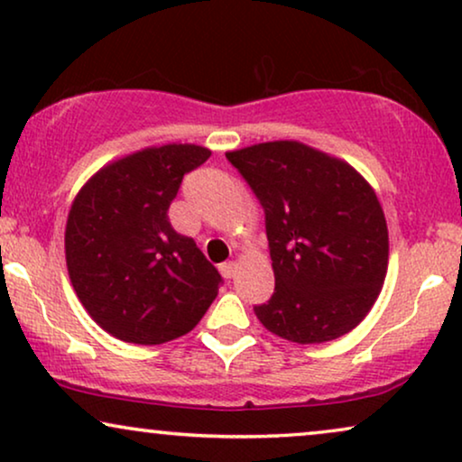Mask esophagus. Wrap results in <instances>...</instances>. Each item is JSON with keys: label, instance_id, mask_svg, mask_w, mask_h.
I'll list each match as a JSON object with an SVG mask.
<instances>
[{"label": "esophagus", "instance_id": "esophagus-1", "mask_svg": "<svg viewBox=\"0 0 462 462\" xmlns=\"http://www.w3.org/2000/svg\"><path fill=\"white\" fill-rule=\"evenodd\" d=\"M236 269H237V264L233 261L220 264V273H223V277H226V280H231V277L236 275Z\"/></svg>", "mask_w": 462, "mask_h": 462}]
</instances>
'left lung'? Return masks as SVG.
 <instances>
[{
  "instance_id": "left-lung-1",
  "label": "left lung",
  "mask_w": 462,
  "mask_h": 462,
  "mask_svg": "<svg viewBox=\"0 0 462 462\" xmlns=\"http://www.w3.org/2000/svg\"><path fill=\"white\" fill-rule=\"evenodd\" d=\"M264 210L275 292L254 307L299 345L351 332L381 294L389 233L378 198L349 163L296 141L229 151Z\"/></svg>"
}]
</instances>
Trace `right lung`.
<instances>
[{"label": "right lung", "instance_id": "1", "mask_svg": "<svg viewBox=\"0 0 462 462\" xmlns=\"http://www.w3.org/2000/svg\"><path fill=\"white\" fill-rule=\"evenodd\" d=\"M210 155L198 144L136 151L100 168L75 198L65 231L69 277L111 337L168 343L191 332L217 299L223 277L168 218L182 176Z\"/></svg>", "mask_w": 462, "mask_h": 462}]
</instances>
